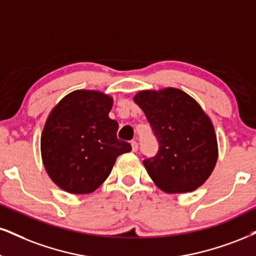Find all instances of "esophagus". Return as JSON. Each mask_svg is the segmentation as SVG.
<instances>
[{
    "label": "esophagus",
    "mask_w": 256,
    "mask_h": 256,
    "mask_svg": "<svg viewBox=\"0 0 256 256\" xmlns=\"http://www.w3.org/2000/svg\"><path fill=\"white\" fill-rule=\"evenodd\" d=\"M130 144H132V150H133V152H138V142L136 141H132L130 142Z\"/></svg>",
    "instance_id": "1"
}]
</instances>
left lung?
<instances>
[{
  "mask_svg": "<svg viewBox=\"0 0 256 256\" xmlns=\"http://www.w3.org/2000/svg\"><path fill=\"white\" fill-rule=\"evenodd\" d=\"M159 142L144 168L166 194L192 192L208 180L218 158L212 122L196 100L180 89L142 90L134 96Z\"/></svg>",
  "mask_w": 256,
  "mask_h": 256,
  "instance_id": "1",
  "label": "left lung"
}]
</instances>
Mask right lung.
<instances>
[{"label": "right lung", "mask_w": 256, "mask_h": 256, "mask_svg": "<svg viewBox=\"0 0 256 256\" xmlns=\"http://www.w3.org/2000/svg\"><path fill=\"white\" fill-rule=\"evenodd\" d=\"M112 103L100 91L76 90L50 112L41 133V159L62 190L91 194L108 178L118 156L132 150L118 140V123L109 118Z\"/></svg>", "instance_id": "1"}]
</instances>
